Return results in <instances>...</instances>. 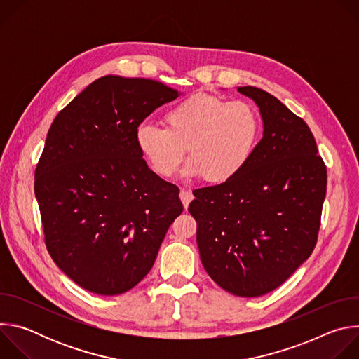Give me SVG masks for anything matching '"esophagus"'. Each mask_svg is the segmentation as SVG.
<instances>
[{
	"mask_svg": "<svg viewBox=\"0 0 359 359\" xmlns=\"http://www.w3.org/2000/svg\"><path fill=\"white\" fill-rule=\"evenodd\" d=\"M180 200L183 203V208L187 209L189 208V203L193 200V193L187 189H182L180 190Z\"/></svg>",
	"mask_w": 359,
	"mask_h": 359,
	"instance_id": "1",
	"label": "esophagus"
}]
</instances>
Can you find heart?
Instances as JSON below:
<instances>
[{"label": "heart", "instance_id": "heart-1", "mask_svg": "<svg viewBox=\"0 0 359 359\" xmlns=\"http://www.w3.org/2000/svg\"><path fill=\"white\" fill-rule=\"evenodd\" d=\"M166 128L142 125L135 142L151 170L172 177L186 150L184 175L220 186L238 177L251 162L262 137V119L245 100L194 93L163 116Z\"/></svg>", "mask_w": 359, "mask_h": 359}]
</instances>
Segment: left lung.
Segmentation results:
<instances>
[{
  "mask_svg": "<svg viewBox=\"0 0 359 359\" xmlns=\"http://www.w3.org/2000/svg\"><path fill=\"white\" fill-rule=\"evenodd\" d=\"M238 92L260 108L263 139L238 177L194 190L189 212L204 270L223 290L251 298L280 287L311 255L327 168L299 116L260 88Z\"/></svg>",
  "mask_w": 359,
  "mask_h": 359,
  "instance_id": "8db88e82",
  "label": "left lung"
}]
</instances>
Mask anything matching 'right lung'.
Here are the masks:
<instances>
[{
    "instance_id": "obj_1",
    "label": "right lung",
    "mask_w": 359,
    "mask_h": 359,
    "mask_svg": "<svg viewBox=\"0 0 359 359\" xmlns=\"http://www.w3.org/2000/svg\"><path fill=\"white\" fill-rule=\"evenodd\" d=\"M179 96L162 82L107 75L57 115L35 169L43 240L79 287L119 295L150 271L173 220L177 186L137 150L139 125Z\"/></svg>"
}]
</instances>
